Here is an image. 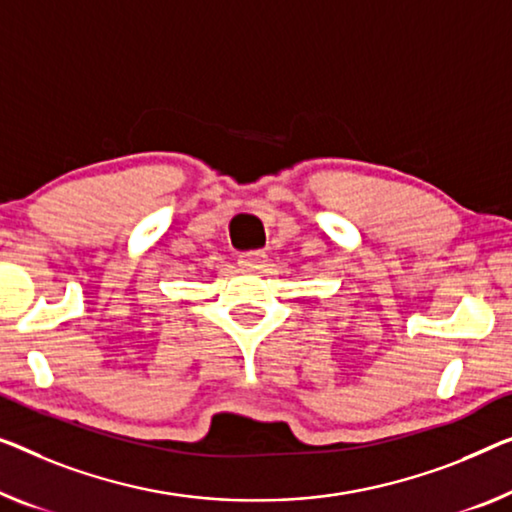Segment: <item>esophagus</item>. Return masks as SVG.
<instances>
[{"label": "esophagus", "mask_w": 512, "mask_h": 512, "mask_svg": "<svg viewBox=\"0 0 512 512\" xmlns=\"http://www.w3.org/2000/svg\"><path fill=\"white\" fill-rule=\"evenodd\" d=\"M239 266L243 271H253V273L264 271L266 255L264 253H243V255H239Z\"/></svg>", "instance_id": "esophagus-1"}]
</instances>
